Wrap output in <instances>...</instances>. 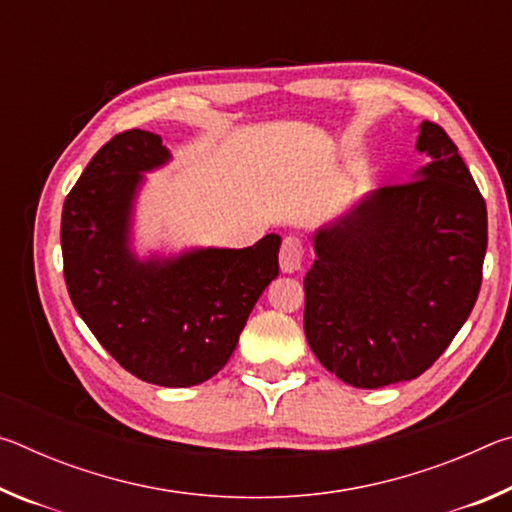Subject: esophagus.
<instances>
[{
	"label": "esophagus",
	"instance_id": "1",
	"mask_svg": "<svg viewBox=\"0 0 512 512\" xmlns=\"http://www.w3.org/2000/svg\"><path fill=\"white\" fill-rule=\"evenodd\" d=\"M302 255H305V248H302V241L298 237H287L282 241L280 248V268L282 273H296L302 266Z\"/></svg>",
	"mask_w": 512,
	"mask_h": 512
}]
</instances>
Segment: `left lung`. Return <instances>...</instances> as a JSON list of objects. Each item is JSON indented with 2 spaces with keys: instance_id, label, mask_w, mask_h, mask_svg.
Returning <instances> with one entry per match:
<instances>
[{
  "instance_id": "8db88e82",
  "label": "left lung",
  "mask_w": 512,
  "mask_h": 512,
  "mask_svg": "<svg viewBox=\"0 0 512 512\" xmlns=\"http://www.w3.org/2000/svg\"><path fill=\"white\" fill-rule=\"evenodd\" d=\"M411 183L381 187L314 232L305 334L354 388L420 377L447 350L481 289L488 212L443 128L422 121Z\"/></svg>"
}]
</instances>
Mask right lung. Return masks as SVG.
Listing matches in <instances>:
<instances>
[{
  "instance_id": "add662e5",
  "label": "right lung",
  "mask_w": 512,
  "mask_h": 512,
  "mask_svg": "<svg viewBox=\"0 0 512 512\" xmlns=\"http://www.w3.org/2000/svg\"><path fill=\"white\" fill-rule=\"evenodd\" d=\"M173 160L162 137L126 131L103 144L65 198V282L76 311L121 368L164 388L203 384L235 352L280 266V235L248 248L135 250V210Z\"/></svg>"
}]
</instances>
